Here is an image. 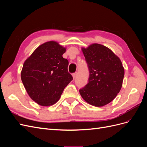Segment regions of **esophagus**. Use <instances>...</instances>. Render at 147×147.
I'll return each mask as SVG.
<instances>
[{
	"mask_svg": "<svg viewBox=\"0 0 147 147\" xmlns=\"http://www.w3.org/2000/svg\"><path fill=\"white\" fill-rule=\"evenodd\" d=\"M77 72H75V73L72 74V76H73L74 78H75V77H77Z\"/></svg>",
	"mask_w": 147,
	"mask_h": 147,
	"instance_id": "1",
	"label": "esophagus"
}]
</instances>
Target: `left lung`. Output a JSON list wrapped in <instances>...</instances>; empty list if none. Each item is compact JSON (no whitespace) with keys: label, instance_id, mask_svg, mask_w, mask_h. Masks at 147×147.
Segmentation results:
<instances>
[{"label":"left lung","instance_id":"left-lung-1","mask_svg":"<svg viewBox=\"0 0 147 147\" xmlns=\"http://www.w3.org/2000/svg\"><path fill=\"white\" fill-rule=\"evenodd\" d=\"M89 69L88 83L79 90L90 104L102 107L112 102L122 86L124 70L121 61L109 48L94 43L83 48Z\"/></svg>","mask_w":147,"mask_h":147}]
</instances>
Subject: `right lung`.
Instances as JSON below:
<instances>
[{"label": "right lung", "mask_w": 147, "mask_h": 147, "mask_svg": "<svg viewBox=\"0 0 147 147\" xmlns=\"http://www.w3.org/2000/svg\"><path fill=\"white\" fill-rule=\"evenodd\" d=\"M65 48L56 42L39 46L24 62L21 80L29 96L42 106L58 101L64 88L72 80L69 61L63 55Z\"/></svg>", "instance_id": "right-lung-1"}]
</instances>
